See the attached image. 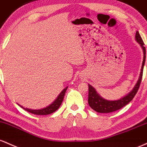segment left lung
I'll list each match as a JSON object with an SVG mask.
<instances>
[{"label": "left lung", "instance_id": "obj_1", "mask_svg": "<svg viewBox=\"0 0 147 147\" xmlns=\"http://www.w3.org/2000/svg\"><path fill=\"white\" fill-rule=\"evenodd\" d=\"M136 40L137 42L139 43L141 46L142 49L143 50V53H144V57H143L142 65L141 71H140V77L137 82L136 85H135L134 88L133 90L128 93V94L122 97L120 99L109 100H106L105 98H102L97 93L96 90L92 85H89V94H88V103L89 105L97 113H109L112 112H115L116 110L121 109V108L124 107L125 105L128 104L129 102H131L134 96H136L137 92L138 91L140 83H141L142 78L143 69L145 63V59H146V49L144 47V44L143 42L142 39L138 31H137L136 34Z\"/></svg>", "mask_w": 147, "mask_h": 147}]
</instances>
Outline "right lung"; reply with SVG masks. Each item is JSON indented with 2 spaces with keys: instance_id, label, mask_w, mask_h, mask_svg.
<instances>
[{
  "instance_id": "obj_1",
  "label": "right lung",
  "mask_w": 147,
  "mask_h": 147,
  "mask_svg": "<svg viewBox=\"0 0 147 147\" xmlns=\"http://www.w3.org/2000/svg\"><path fill=\"white\" fill-rule=\"evenodd\" d=\"M68 87H65L61 93L59 94L58 96L57 97V98L54 100L53 102L51 105H49V106L46 107V108H42V109H39V110H32V109H29V108H25L23 106H21L19 104H18L19 106L21 107L23 109H24L26 111L29 112V113L34 114V115H50L54 112H55L56 110L60 108V105L62 104V100H63L64 96H65V92L67 91Z\"/></svg>"
}]
</instances>
